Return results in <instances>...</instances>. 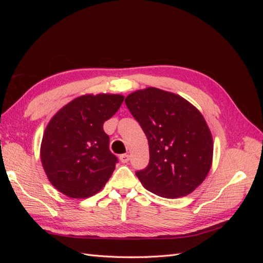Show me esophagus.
<instances>
[{
    "mask_svg": "<svg viewBox=\"0 0 263 263\" xmlns=\"http://www.w3.org/2000/svg\"><path fill=\"white\" fill-rule=\"evenodd\" d=\"M119 160H121L122 163H127L129 161V155H121L119 156Z\"/></svg>",
    "mask_w": 263,
    "mask_h": 263,
    "instance_id": "1",
    "label": "esophagus"
}]
</instances>
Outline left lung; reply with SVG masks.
I'll use <instances>...</instances> for the list:
<instances>
[{
	"mask_svg": "<svg viewBox=\"0 0 263 263\" xmlns=\"http://www.w3.org/2000/svg\"><path fill=\"white\" fill-rule=\"evenodd\" d=\"M125 103L148 139L149 163L136 171L141 184L165 198L193 192L213 158V138L202 114L179 95L156 87L134 92Z\"/></svg>",
	"mask_w": 263,
	"mask_h": 263,
	"instance_id": "1",
	"label": "left lung"
}]
</instances>
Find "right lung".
<instances>
[{
	"mask_svg": "<svg viewBox=\"0 0 263 263\" xmlns=\"http://www.w3.org/2000/svg\"><path fill=\"white\" fill-rule=\"evenodd\" d=\"M124 101L118 94H87L71 101L45 130L41 158L51 184L71 198L97 194L112 176L118 159L109 151L103 124Z\"/></svg>",
	"mask_w": 263,
	"mask_h": 263,
	"instance_id": "1",
	"label": "right lung"
}]
</instances>
